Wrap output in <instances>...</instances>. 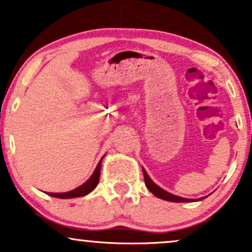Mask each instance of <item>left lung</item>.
Returning a JSON list of instances; mask_svg holds the SVG:
<instances>
[{
    "label": "left lung",
    "instance_id": "left-lung-1",
    "mask_svg": "<svg viewBox=\"0 0 252 252\" xmlns=\"http://www.w3.org/2000/svg\"><path fill=\"white\" fill-rule=\"evenodd\" d=\"M143 176H144V182H146L147 189H148L155 196H158V198L163 199V200H167V201H172V202H190V201H194V199L181 198V196L170 194V193L166 192V190L161 189V187H158V185L153 182V180L149 178V175L147 174V172L144 169H143ZM205 198H206V196H202V198L199 199V200H202V199H205Z\"/></svg>",
    "mask_w": 252,
    "mask_h": 252
}]
</instances>
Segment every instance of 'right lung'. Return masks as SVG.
<instances>
[{"instance_id":"obj_1","label":"right lung","mask_w":252,"mask_h":252,"mask_svg":"<svg viewBox=\"0 0 252 252\" xmlns=\"http://www.w3.org/2000/svg\"><path fill=\"white\" fill-rule=\"evenodd\" d=\"M100 164H102V160H100L99 163L97 164L96 169H94V174L91 175V178H90L89 180L85 182V184H83L82 186L77 187L76 189L70 190V192H66V193H47V194L51 196H54V198H60V199L77 198V196H83V195L89 194L91 190H94V189H96V186L98 185V181H99Z\"/></svg>"}]
</instances>
